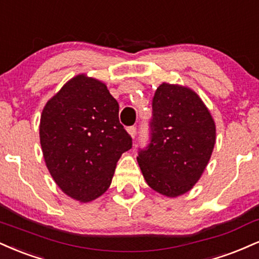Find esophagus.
<instances>
[{
    "label": "esophagus",
    "instance_id": "34e87169",
    "mask_svg": "<svg viewBox=\"0 0 259 259\" xmlns=\"http://www.w3.org/2000/svg\"><path fill=\"white\" fill-rule=\"evenodd\" d=\"M136 126H129L127 127V133L130 134V136H132L133 139H135V136H136Z\"/></svg>",
    "mask_w": 259,
    "mask_h": 259
}]
</instances>
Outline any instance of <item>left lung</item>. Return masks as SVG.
<instances>
[{"label":"left lung","instance_id":"obj_1","mask_svg":"<svg viewBox=\"0 0 259 259\" xmlns=\"http://www.w3.org/2000/svg\"><path fill=\"white\" fill-rule=\"evenodd\" d=\"M151 138L138 161L147 185L175 198L191 191L212 154L216 126L197 93L163 83L152 101Z\"/></svg>","mask_w":259,"mask_h":259}]
</instances>
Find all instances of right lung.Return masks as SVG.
I'll return each mask as SVG.
<instances>
[{"label":"right lung","mask_w":259,"mask_h":259,"mask_svg":"<svg viewBox=\"0 0 259 259\" xmlns=\"http://www.w3.org/2000/svg\"><path fill=\"white\" fill-rule=\"evenodd\" d=\"M39 140L46 165L68 197L99 198L112 182L117 161L133 147L119 123V105L106 84L78 74L47 102Z\"/></svg>","instance_id":"1"}]
</instances>
